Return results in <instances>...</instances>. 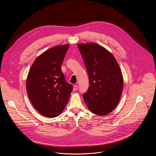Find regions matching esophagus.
<instances>
[{"label": "esophagus", "instance_id": "esophagus-1", "mask_svg": "<svg viewBox=\"0 0 156 156\" xmlns=\"http://www.w3.org/2000/svg\"><path fill=\"white\" fill-rule=\"evenodd\" d=\"M78 85H75L73 87V90L74 91H76V90H78Z\"/></svg>", "mask_w": 156, "mask_h": 156}]
</instances>
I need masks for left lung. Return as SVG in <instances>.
<instances>
[{
    "label": "left lung",
    "mask_w": 156,
    "mask_h": 156,
    "mask_svg": "<svg viewBox=\"0 0 156 156\" xmlns=\"http://www.w3.org/2000/svg\"><path fill=\"white\" fill-rule=\"evenodd\" d=\"M89 76L88 91L83 94L92 113L105 116L117 106L123 79L119 64L111 52L97 43L78 44Z\"/></svg>",
    "instance_id": "left-lung-1"
}]
</instances>
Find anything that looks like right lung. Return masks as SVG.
I'll return each instance as SVG.
<instances>
[{
  "label": "right lung",
  "instance_id": "obj_1",
  "mask_svg": "<svg viewBox=\"0 0 156 156\" xmlns=\"http://www.w3.org/2000/svg\"><path fill=\"white\" fill-rule=\"evenodd\" d=\"M69 44L57 45L42 53L30 68L26 90L35 109L47 118L59 115L69 99L73 86L61 70Z\"/></svg>",
  "mask_w": 156,
  "mask_h": 156
}]
</instances>
